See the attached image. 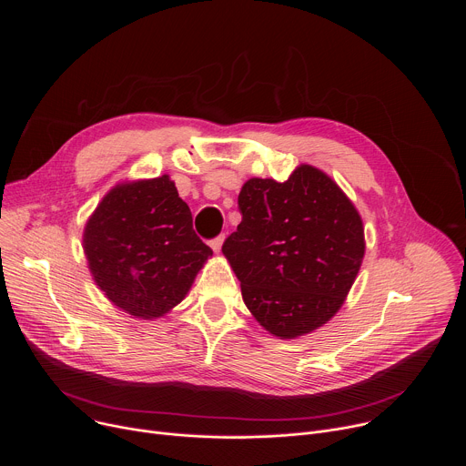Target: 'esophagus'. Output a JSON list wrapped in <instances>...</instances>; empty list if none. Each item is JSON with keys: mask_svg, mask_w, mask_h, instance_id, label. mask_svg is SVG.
Here are the masks:
<instances>
[{"mask_svg": "<svg viewBox=\"0 0 466 466\" xmlns=\"http://www.w3.org/2000/svg\"><path fill=\"white\" fill-rule=\"evenodd\" d=\"M223 241H225V234H221V236H218V238H214V239L210 241V247L214 248V252H219V250H221Z\"/></svg>", "mask_w": 466, "mask_h": 466, "instance_id": "obj_1", "label": "esophagus"}]
</instances>
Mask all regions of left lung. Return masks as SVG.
<instances>
[{
  "label": "left lung",
  "instance_id": "obj_1",
  "mask_svg": "<svg viewBox=\"0 0 466 466\" xmlns=\"http://www.w3.org/2000/svg\"><path fill=\"white\" fill-rule=\"evenodd\" d=\"M223 254L254 319L280 339L322 326L343 306L365 254L363 221L326 173L299 166L286 182L250 178Z\"/></svg>",
  "mask_w": 466,
  "mask_h": 466
}]
</instances>
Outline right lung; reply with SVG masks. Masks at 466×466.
<instances>
[{
    "mask_svg": "<svg viewBox=\"0 0 466 466\" xmlns=\"http://www.w3.org/2000/svg\"><path fill=\"white\" fill-rule=\"evenodd\" d=\"M191 223L167 175L114 186L83 236L90 273L105 297L138 319L175 308L212 256Z\"/></svg>",
    "mask_w": 466,
    "mask_h": 466,
    "instance_id": "1",
    "label": "right lung"
}]
</instances>
